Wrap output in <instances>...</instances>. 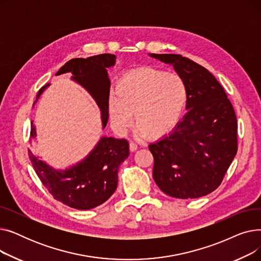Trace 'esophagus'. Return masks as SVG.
I'll return each instance as SVG.
<instances>
[{"mask_svg": "<svg viewBox=\"0 0 261 261\" xmlns=\"http://www.w3.org/2000/svg\"><path fill=\"white\" fill-rule=\"evenodd\" d=\"M129 148H130V151H136V150H138V145H136L135 143H133V142H130V144H129Z\"/></svg>", "mask_w": 261, "mask_h": 261, "instance_id": "1", "label": "esophagus"}]
</instances>
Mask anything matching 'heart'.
I'll return each mask as SVG.
<instances>
[{
  "label": "heart",
  "mask_w": 261,
  "mask_h": 261,
  "mask_svg": "<svg viewBox=\"0 0 261 261\" xmlns=\"http://www.w3.org/2000/svg\"><path fill=\"white\" fill-rule=\"evenodd\" d=\"M186 101V86L179 75L147 66L117 81L114 97L109 99L107 109L111 126L118 134L131 127L134 115L136 134L159 140L174 128Z\"/></svg>",
  "instance_id": "heart-1"
}]
</instances>
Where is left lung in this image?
Masks as SVG:
<instances>
[{"mask_svg":"<svg viewBox=\"0 0 261 261\" xmlns=\"http://www.w3.org/2000/svg\"><path fill=\"white\" fill-rule=\"evenodd\" d=\"M172 65L185 82L187 113L174 129L150 144L153 180L177 199L206 196L221 184L237 153V118L222 86L200 64L174 54H149Z\"/></svg>","mask_w":261,"mask_h":261,"instance_id":"8db88e82","label":"left lung"}]
</instances>
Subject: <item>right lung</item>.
I'll use <instances>...</instances> for the list:
<instances>
[{
	"label": "right lung",
	"instance_id": "1",
	"mask_svg": "<svg viewBox=\"0 0 261 261\" xmlns=\"http://www.w3.org/2000/svg\"><path fill=\"white\" fill-rule=\"evenodd\" d=\"M116 56L102 54L67 61L56 75L71 73V79L84 88L100 111L102 129L108 122L110 80L107 70L114 66ZM50 84L40 89L34 106ZM37 130L32 120L31 140H36ZM30 160L41 182L50 195L72 208L87 211L97 207L111 197L117 187L120 164L129 156L127 140L101 136L89 154L65 169H57L30 150Z\"/></svg>",
	"mask_w": 261,
	"mask_h": 261
}]
</instances>
